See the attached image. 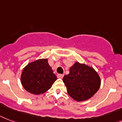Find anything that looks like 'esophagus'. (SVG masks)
Returning <instances> with one entry per match:
<instances>
[{"label":"esophagus","instance_id":"esophagus-1","mask_svg":"<svg viewBox=\"0 0 122 122\" xmlns=\"http://www.w3.org/2000/svg\"><path fill=\"white\" fill-rule=\"evenodd\" d=\"M63 76H64L63 74H58L57 75V77L59 78H62L63 77Z\"/></svg>","mask_w":122,"mask_h":122}]
</instances>
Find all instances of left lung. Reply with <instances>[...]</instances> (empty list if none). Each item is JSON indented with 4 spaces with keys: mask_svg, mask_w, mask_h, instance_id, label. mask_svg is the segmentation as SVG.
<instances>
[{
    "mask_svg": "<svg viewBox=\"0 0 122 122\" xmlns=\"http://www.w3.org/2000/svg\"><path fill=\"white\" fill-rule=\"evenodd\" d=\"M67 93L77 102L87 100L95 95L101 85V79L93 67L76 62L63 78Z\"/></svg>",
    "mask_w": 122,
    "mask_h": 122,
    "instance_id": "8db88e82",
    "label": "left lung"
}]
</instances>
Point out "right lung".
Listing matches in <instances>:
<instances>
[{"label": "right lung", "instance_id": "right-lung-1", "mask_svg": "<svg viewBox=\"0 0 122 122\" xmlns=\"http://www.w3.org/2000/svg\"><path fill=\"white\" fill-rule=\"evenodd\" d=\"M47 59H41L29 63L21 73L23 87L29 93L41 95L49 90L57 80Z\"/></svg>", "mask_w": 122, "mask_h": 122}]
</instances>
